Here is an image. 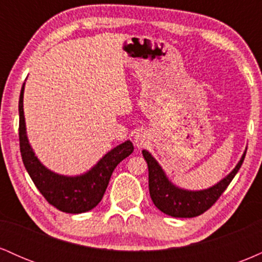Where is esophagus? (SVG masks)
I'll list each match as a JSON object with an SVG mask.
<instances>
[{
  "label": "esophagus",
  "mask_w": 262,
  "mask_h": 262,
  "mask_svg": "<svg viewBox=\"0 0 262 262\" xmlns=\"http://www.w3.org/2000/svg\"><path fill=\"white\" fill-rule=\"evenodd\" d=\"M150 135L146 130L144 129H139L134 135V144L137 148H144L146 144L149 143Z\"/></svg>",
  "instance_id": "34e87169"
}]
</instances>
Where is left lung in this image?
Returning <instances> with one entry per match:
<instances>
[{"mask_svg": "<svg viewBox=\"0 0 262 262\" xmlns=\"http://www.w3.org/2000/svg\"><path fill=\"white\" fill-rule=\"evenodd\" d=\"M143 156L149 169V191L155 207L165 214L175 218H193L201 215L213 206L221 194L229 186L245 159L246 150L236 166L224 179L206 189L191 191L171 182L158 161L148 150H143Z\"/></svg>", "mask_w": 262, "mask_h": 262, "instance_id": "obj_1", "label": "left lung"}]
</instances>
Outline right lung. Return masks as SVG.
Listing matches in <instances>:
<instances>
[{
    "label": "right lung",
    "instance_id": "obj_1",
    "mask_svg": "<svg viewBox=\"0 0 262 262\" xmlns=\"http://www.w3.org/2000/svg\"><path fill=\"white\" fill-rule=\"evenodd\" d=\"M23 83L19 95V146L23 164L32 181L45 200L55 208L65 213L89 212L101 202L117 165L133 152L130 140L119 144L107 152L87 172L76 176H66L54 172L41 164L35 155L27 137L25 111H23Z\"/></svg>",
    "mask_w": 262,
    "mask_h": 262
}]
</instances>
